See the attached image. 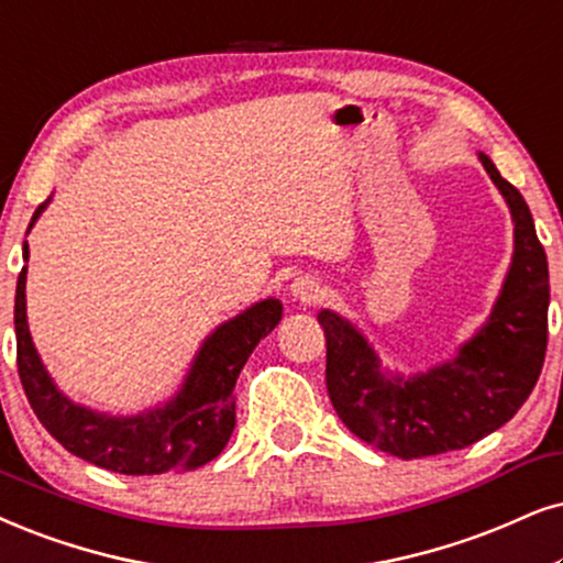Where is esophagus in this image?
I'll return each instance as SVG.
<instances>
[{
    "label": "esophagus",
    "mask_w": 563,
    "mask_h": 563,
    "mask_svg": "<svg viewBox=\"0 0 563 563\" xmlns=\"http://www.w3.org/2000/svg\"><path fill=\"white\" fill-rule=\"evenodd\" d=\"M290 294H294L296 301L311 306V303H317L319 298H322L324 288H322V280H319V277L301 275V277H296L294 286H290Z\"/></svg>",
    "instance_id": "1"
}]
</instances>
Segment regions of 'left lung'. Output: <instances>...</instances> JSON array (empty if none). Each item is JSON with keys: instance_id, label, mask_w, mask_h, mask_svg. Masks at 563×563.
Segmentation results:
<instances>
[{"instance_id": "1", "label": "left lung", "mask_w": 563, "mask_h": 563, "mask_svg": "<svg viewBox=\"0 0 563 563\" xmlns=\"http://www.w3.org/2000/svg\"><path fill=\"white\" fill-rule=\"evenodd\" d=\"M483 168L515 218V257L488 324L450 364L412 379H384L366 340L332 311L327 393L355 437L402 460L465 450L509 421L536 387L548 345V262L528 202L486 155Z\"/></svg>"}]
</instances>
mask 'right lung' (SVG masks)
Listing matches in <instances>:
<instances>
[{"label": "right lung", "instance_id": "add662e5", "mask_svg": "<svg viewBox=\"0 0 563 563\" xmlns=\"http://www.w3.org/2000/svg\"><path fill=\"white\" fill-rule=\"evenodd\" d=\"M44 208L46 202L38 205L27 231ZM25 273L27 267L20 273L15 290L18 374L33 412L64 450L124 475L187 473L223 452L236 426L233 387L260 340L280 322V301L267 298L218 327L205 340L181 393L166 408L137 418H109L69 402L41 366L25 319Z\"/></svg>", "mask_w": 563, "mask_h": 563}]
</instances>
